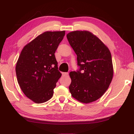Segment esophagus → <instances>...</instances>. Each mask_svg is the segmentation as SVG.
<instances>
[{
	"label": "esophagus",
	"mask_w": 134,
	"mask_h": 134,
	"mask_svg": "<svg viewBox=\"0 0 134 134\" xmlns=\"http://www.w3.org/2000/svg\"><path fill=\"white\" fill-rule=\"evenodd\" d=\"M62 76L65 77V76H68V72H62Z\"/></svg>",
	"instance_id": "esophagus-1"
}]
</instances>
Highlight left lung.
<instances>
[{
  "label": "left lung",
  "mask_w": 134,
  "mask_h": 134,
  "mask_svg": "<svg viewBox=\"0 0 134 134\" xmlns=\"http://www.w3.org/2000/svg\"><path fill=\"white\" fill-rule=\"evenodd\" d=\"M77 54L79 71L69 73L71 96L83 103L100 98L109 88L114 74L111 54L98 37L88 31H75L66 35Z\"/></svg>",
  "instance_id": "1"
}]
</instances>
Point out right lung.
I'll use <instances>...</instances> for the list:
<instances>
[{
	"label": "right lung",
	"instance_id": "add662e5",
	"mask_svg": "<svg viewBox=\"0 0 134 134\" xmlns=\"http://www.w3.org/2000/svg\"><path fill=\"white\" fill-rule=\"evenodd\" d=\"M65 31H45L26 44L15 66L17 81L27 97L36 103L51 99L62 76L54 53Z\"/></svg>",
	"mask_w": 134,
	"mask_h": 134
}]
</instances>
